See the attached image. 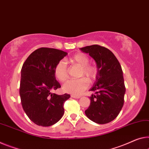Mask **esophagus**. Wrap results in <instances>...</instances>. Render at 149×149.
I'll return each instance as SVG.
<instances>
[{"mask_svg": "<svg viewBox=\"0 0 149 149\" xmlns=\"http://www.w3.org/2000/svg\"><path fill=\"white\" fill-rule=\"evenodd\" d=\"M71 97H72V98H81V96H78V95H71Z\"/></svg>", "mask_w": 149, "mask_h": 149, "instance_id": "esophagus-1", "label": "esophagus"}]
</instances>
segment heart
Listing matches in <instances>:
<instances>
[{"instance_id":"b5f03b06","label":"heart","mask_w":149,"mask_h":149,"mask_svg":"<svg viewBox=\"0 0 149 149\" xmlns=\"http://www.w3.org/2000/svg\"><path fill=\"white\" fill-rule=\"evenodd\" d=\"M68 61L72 65L81 67L80 77H85L89 82H92L97 75V68L95 66L89 65V58L84 53H77L70 57ZM54 75L61 82H64L68 78V70L66 64L63 61L57 63L54 70ZM85 78L79 79H70L66 82L63 85V91L65 93L79 95L85 91L88 86V82Z\"/></svg>"}]
</instances>
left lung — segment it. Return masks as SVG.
I'll return each instance as SVG.
<instances>
[{"mask_svg":"<svg viewBox=\"0 0 149 149\" xmlns=\"http://www.w3.org/2000/svg\"><path fill=\"white\" fill-rule=\"evenodd\" d=\"M97 63V75L90 91L91 104L86 116L98 124L113 120L123 108L126 91L123 70L119 62L109 49L98 45L81 48Z\"/></svg>","mask_w":149,"mask_h":149,"instance_id":"8db88e82","label":"left lung"}]
</instances>
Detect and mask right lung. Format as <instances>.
<instances>
[{
	"label": "right lung",
	"instance_id": "right-lung-1",
	"mask_svg": "<svg viewBox=\"0 0 149 149\" xmlns=\"http://www.w3.org/2000/svg\"><path fill=\"white\" fill-rule=\"evenodd\" d=\"M67 52L42 47L30 54L22 65L20 97L23 110L34 123L42 127L53 125L64 114V102L70 95H62L51 91L61 88L54 70Z\"/></svg>",
	"mask_w": 149,
	"mask_h": 149
}]
</instances>
